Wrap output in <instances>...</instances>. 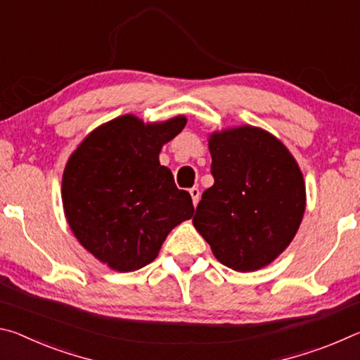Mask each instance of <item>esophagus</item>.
<instances>
[{
	"instance_id": "obj_1",
	"label": "esophagus",
	"mask_w": 360,
	"mask_h": 360,
	"mask_svg": "<svg viewBox=\"0 0 360 360\" xmlns=\"http://www.w3.org/2000/svg\"><path fill=\"white\" fill-rule=\"evenodd\" d=\"M188 193H191V197H192V203H193V206H197L198 200H200V191H198V187H192L191 191H188Z\"/></svg>"
}]
</instances>
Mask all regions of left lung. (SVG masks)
<instances>
[{
	"instance_id": "1",
	"label": "left lung",
	"mask_w": 360,
	"mask_h": 360,
	"mask_svg": "<svg viewBox=\"0 0 360 360\" xmlns=\"http://www.w3.org/2000/svg\"><path fill=\"white\" fill-rule=\"evenodd\" d=\"M214 184L192 219L214 257L235 271L270 265L294 240L307 206L303 174L270 131L240 125L208 138Z\"/></svg>"
}]
</instances>
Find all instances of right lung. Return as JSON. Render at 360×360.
Returning <instances> with one entry per match:
<instances>
[{
    "mask_svg": "<svg viewBox=\"0 0 360 360\" xmlns=\"http://www.w3.org/2000/svg\"><path fill=\"white\" fill-rule=\"evenodd\" d=\"M186 124V115L163 122L120 115L90 131L66 162V222L111 270L129 273L150 264L169 231L193 216L191 195L158 162L163 144Z\"/></svg>",
    "mask_w": 360,
    "mask_h": 360,
    "instance_id": "obj_1",
    "label": "right lung"
}]
</instances>
